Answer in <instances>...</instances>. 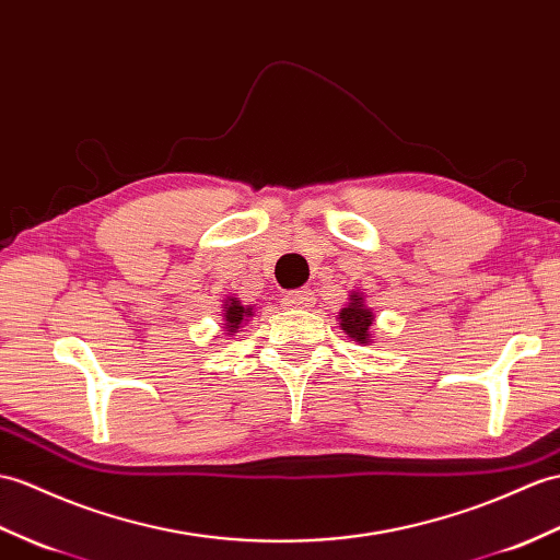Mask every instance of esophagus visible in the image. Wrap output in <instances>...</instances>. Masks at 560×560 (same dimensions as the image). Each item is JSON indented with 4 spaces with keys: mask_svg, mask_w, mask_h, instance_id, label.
<instances>
[{
    "mask_svg": "<svg viewBox=\"0 0 560 560\" xmlns=\"http://www.w3.org/2000/svg\"><path fill=\"white\" fill-rule=\"evenodd\" d=\"M281 301H283V305H289V307L305 310V307L315 305V295H312L310 289H301V291H289L281 298Z\"/></svg>",
    "mask_w": 560,
    "mask_h": 560,
    "instance_id": "34e87169",
    "label": "esophagus"
}]
</instances>
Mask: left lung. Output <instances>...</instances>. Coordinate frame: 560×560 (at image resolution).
Masks as SVG:
<instances>
[{"label": "left lung", "mask_w": 560, "mask_h": 560, "mask_svg": "<svg viewBox=\"0 0 560 560\" xmlns=\"http://www.w3.org/2000/svg\"><path fill=\"white\" fill-rule=\"evenodd\" d=\"M336 322L341 324V329L348 339H353L355 343H362V346L374 343V336H372L374 312L365 303V293L362 291L353 289L348 293V303L339 310Z\"/></svg>", "instance_id": "obj_1"}]
</instances>
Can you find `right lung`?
Masks as SVG:
<instances>
[{
  "instance_id": "1",
  "label": "right lung",
  "mask_w": 560,
  "mask_h": 560,
  "mask_svg": "<svg viewBox=\"0 0 560 560\" xmlns=\"http://www.w3.org/2000/svg\"><path fill=\"white\" fill-rule=\"evenodd\" d=\"M255 317V305H243L236 295H226L221 301V329L226 336H236L243 324Z\"/></svg>"
}]
</instances>
